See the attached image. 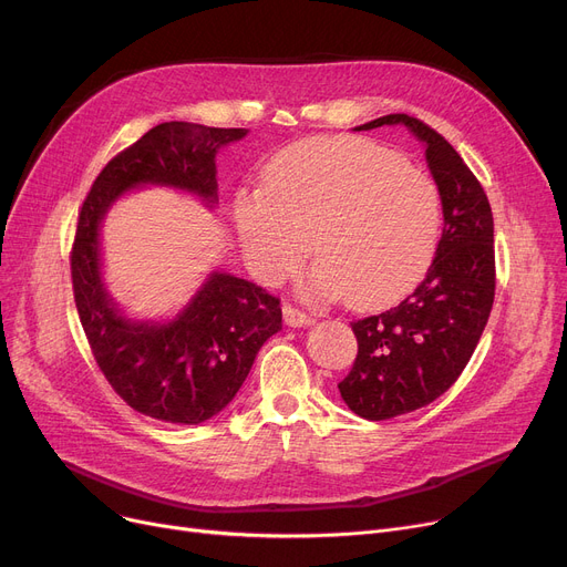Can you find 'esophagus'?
<instances>
[{"label": "esophagus", "instance_id": "esophagus-1", "mask_svg": "<svg viewBox=\"0 0 567 567\" xmlns=\"http://www.w3.org/2000/svg\"><path fill=\"white\" fill-rule=\"evenodd\" d=\"M282 315H285V323L287 326H306V323H312V317L310 315H306L303 310H299L296 306H291V303H285L282 306Z\"/></svg>", "mask_w": 567, "mask_h": 567}]
</instances>
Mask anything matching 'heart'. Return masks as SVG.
I'll list each match as a JSON object with an SVG mask.
<instances>
[{
  "instance_id": "obj_1",
  "label": "heart",
  "mask_w": 567,
  "mask_h": 567,
  "mask_svg": "<svg viewBox=\"0 0 567 567\" xmlns=\"http://www.w3.org/2000/svg\"><path fill=\"white\" fill-rule=\"evenodd\" d=\"M234 223L261 282L296 271L312 244L319 261L303 280L308 296L383 306L427 271L441 199L427 174L372 142L312 137L282 148L264 188L236 193Z\"/></svg>"
}]
</instances>
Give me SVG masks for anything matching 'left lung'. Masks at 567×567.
Listing matches in <instances>:
<instances>
[{
	"instance_id": "obj_1",
	"label": "left lung",
	"mask_w": 567,
	"mask_h": 567,
	"mask_svg": "<svg viewBox=\"0 0 567 567\" xmlns=\"http://www.w3.org/2000/svg\"><path fill=\"white\" fill-rule=\"evenodd\" d=\"M395 124L425 144L443 231L425 278L400 306L351 321L359 353L338 389L365 421L395 419L451 389L478 347L496 289L494 218L481 182L421 118L385 114L359 131Z\"/></svg>"
}]
</instances>
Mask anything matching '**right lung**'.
I'll use <instances>...</instances> for the list:
<instances>
[{
    "instance_id": "add662e5",
    "label": "right lung",
    "mask_w": 567,
    "mask_h": 567,
    "mask_svg": "<svg viewBox=\"0 0 567 567\" xmlns=\"http://www.w3.org/2000/svg\"><path fill=\"white\" fill-rule=\"evenodd\" d=\"M246 133L158 124L101 169L82 202L71 250L75 308L114 393L148 419L199 425L223 411L244 385L261 344L282 329V308L255 282L212 274L174 321H131L101 282V220L118 195L144 184L216 202L218 148Z\"/></svg>"
}]
</instances>
